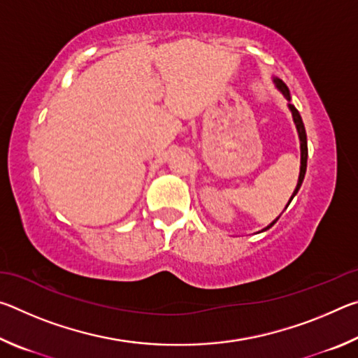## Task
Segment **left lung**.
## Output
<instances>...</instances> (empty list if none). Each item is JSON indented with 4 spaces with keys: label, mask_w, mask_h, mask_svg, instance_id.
I'll list each match as a JSON object with an SVG mask.
<instances>
[{
    "label": "left lung",
    "mask_w": 358,
    "mask_h": 358,
    "mask_svg": "<svg viewBox=\"0 0 358 358\" xmlns=\"http://www.w3.org/2000/svg\"><path fill=\"white\" fill-rule=\"evenodd\" d=\"M273 83H275V87H276L278 92H281L284 98L287 99V107H289L290 113H292V120H294L295 128H296V132H299V138H300V173H299V181H296V186H295V189H294V194H292V196H290V199H289V203H290V202H292V199L296 196V192H299L300 186H301V183H303V180H305V173H306V161H308L306 131H305V124H303V120H301V117H300L299 110H296L295 106L292 104V102H290V92H289V88H287V85L284 83V82L281 80V78H278V77H273ZM289 203L286 205V208L289 207ZM280 216H281V215H280ZM280 216H278L273 222H270L268 226H266L265 229H262V232H264V230H268L271 226H273V224H275L278 220H280Z\"/></svg>",
    "instance_id": "obj_1"
}]
</instances>
